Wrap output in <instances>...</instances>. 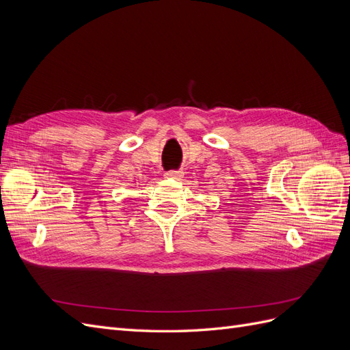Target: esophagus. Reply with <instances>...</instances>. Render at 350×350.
Segmentation results:
<instances>
[{
	"label": "esophagus",
	"mask_w": 350,
	"mask_h": 350,
	"mask_svg": "<svg viewBox=\"0 0 350 350\" xmlns=\"http://www.w3.org/2000/svg\"><path fill=\"white\" fill-rule=\"evenodd\" d=\"M181 176H183L181 171H167V172H165V178H167V179H179Z\"/></svg>",
	"instance_id": "obj_1"
}]
</instances>
